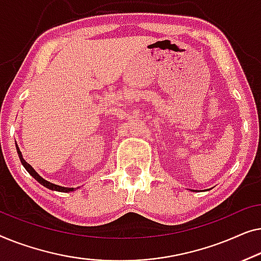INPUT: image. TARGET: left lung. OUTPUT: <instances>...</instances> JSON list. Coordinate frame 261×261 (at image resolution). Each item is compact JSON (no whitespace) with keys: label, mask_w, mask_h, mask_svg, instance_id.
I'll use <instances>...</instances> for the list:
<instances>
[{"label":"left lung","mask_w":261,"mask_h":261,"mask_svg":"<svg viewBox=\"0 0 261 261\" xmlns=\"http://www.w3.org/2000/svg\"><path fill=\"white\" fill-rule=\"evenodd\" d=\"M194 192H195V190H194Z\"/></svg>","instance_id":"1"}]
</instances>
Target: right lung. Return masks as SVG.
<instances>
[{"instance_id": "add662e5", "label": "right lung", "mask_w": 261, "mask_h": 261, "mask_svg": "<svg viewBox=\"0 0 261 261\" xmlns=\"http://www.w3.org/2000/svg\"><path fill=\"white\" fill-rule=\"evenodd\" d=\"M16 151H17V155H19V157H20V161H21V163H22V166L24 167V169L25 170H27L29 174H31L33 177H34L36 181H38L40 185H42L43 187H46V188H48V189H50V190H54V192H60V193H71V192H74L75 189H78V188H68V187H62V186H58V185H56V183H52V182H49V181H47V179H45L43 177H41V176H40L38 172H36L35 170H34V168H33L31 164L29 163H27L24 161V159H23V156H22V153H21V151H20V149H19V146H17V144H16Z\"/></svg>"}]
</instances>
